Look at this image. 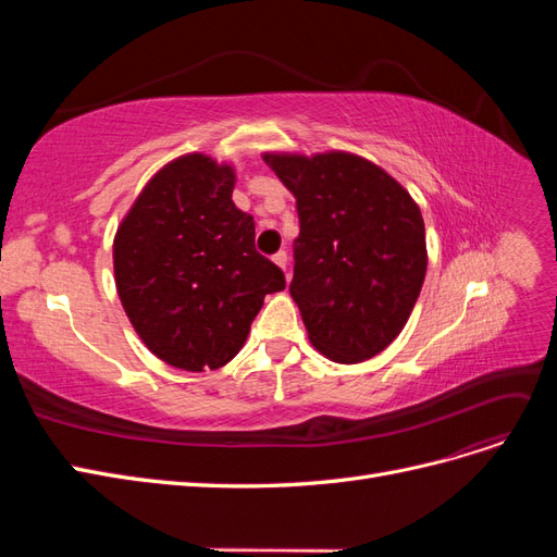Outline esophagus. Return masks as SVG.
<instances>
[{
  "mask_svg": "<svg viewBox=\"0 0 557 557\" xmlns=\"http://www.w3.org/2000/svg\"><path fill=\"white\" fill-rule=\"evenodd\" d=\"M272 260H274V264H276V267H281L283 272H285V264H288V252H285V250H278Z\"/></svg>",
  "mask_w": 557,
  "mask_h": 557,
  "instance_id": "obj_1",
  "label": "esophagus"
}]
</instances>
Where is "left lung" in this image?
Returning a JSON list of instances; mask_svg holds the SVG:
<instances>
[{
	"mask_svg": "<svg viewBox=\"0 0 557 557\" xmlns=\"http://www.w3.org/2000/svg\"><path fill=\"white\" fill-rule=\"evenodd\" d=\"M262 160L297 199L290 295L311 346L339 364L379 356L407 325L428 272L416 199L348 150H269Z\"/></svg>",
	"mask_w": 557,
	"mask_h": 557,
	"instance_id": "obj_1",
	"label": "left lung"
}]
</instances>
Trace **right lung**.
I'll return each mask as SVG.
<instances>
[{"mask_svg": "<svg viewBox=\"0 0 557 557\" xmlns=\"http://www.w3.org/2000/svg\"><path fill=\"white\" fill-rule=\"evenodd\" d=\"M237 172L185 153L148 178L113 237V276L134 332L183 372L225 367L244 348L283 272L256 250L252 215L232 201Z\"/></svg>", "mask_w": 557, "mask_h": 557, "instance_id": "obj_1", "label": "right lung"}]
</instances>
